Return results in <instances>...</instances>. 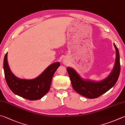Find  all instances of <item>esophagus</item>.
Segmentation results:
<instances>
[{"label":"esophagus","instance_id":"obj_1","mask_svg":"<svg viewBox=\"0 0 125 125\" xmlns=\"http://www.w3.org/2000/svg\"><path fill=\"white\" fill-rule=\"evenodd\" d=\"M64 63V64H66V63Z\"/></svg>","mask_w":125,"mask_h":125}]
</instances>
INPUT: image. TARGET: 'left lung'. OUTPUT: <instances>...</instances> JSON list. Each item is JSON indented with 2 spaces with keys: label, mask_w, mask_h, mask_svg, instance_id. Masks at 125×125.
<instances>
[{
  "label": "left lung",
  "mask_w": 125,
  "mask_h": 125,
  "mask_svg": "<svg viewBox=\"0 0 125 125\" xmlns=\"http://www.w3.org/2000/svg\"><path fill=\"white\" fill-rule=\"evenodd\" d=\"M116 60L112 72L107 78L100 81L84 80L73 68L68 67L67 72L70 77L73 89L82 96L90 99L98 98L112 88L117 82L120 72V55L115 44Z\"/></svg>",
  "instance_id": "1"
}]
</instances>
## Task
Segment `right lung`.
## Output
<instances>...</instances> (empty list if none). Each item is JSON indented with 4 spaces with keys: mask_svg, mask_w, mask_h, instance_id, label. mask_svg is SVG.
<instances>
[{
    "mask_svg": "<svg viewBox=\"0 0 125 125\" xmlns=\"http://www.w3.org/2000/svg\"><path fill=\"white\" fill-rule=\"evenodd\" d=\"M60 65V62L54 63L37 78L28 80L17 78L12 73L8 64V53L4 57L3 64L5 78L10 89L15 94L31 101L40 99L49 92L53 74Z\"/></svg>",
    "mask_w": 125,
    "mask_h": 125,
    "instance_id": "add662e5",
    "label": "right lung"
}]
</instances>
